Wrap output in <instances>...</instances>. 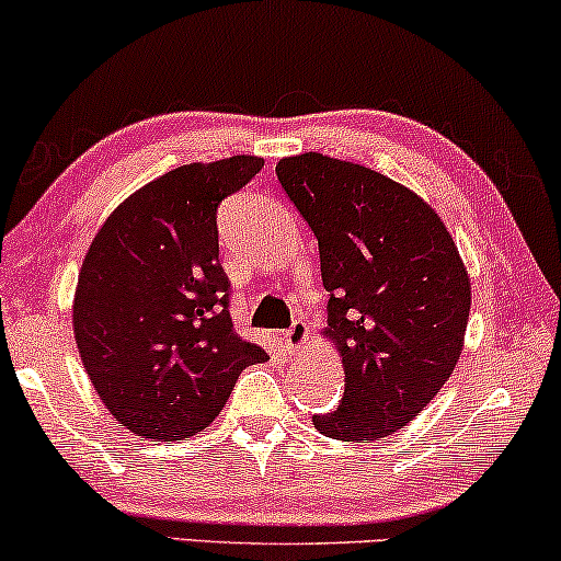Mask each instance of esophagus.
<instances>
[{
    "instance_id": "obj_1",
    "label": "esophagus",
    "mask_w": 561,
    "mask_h": 561,
    "mask_svg": "<svg viewBox=\"0 0 561 561\" xmlns=\"http://www.w3.org/2000/svg\"><path fill=\"white\" fill-rule=\"evenodd\" d=\"M283 343H286L288 353H301L309 343V327L304 322H294L283 332Z\"/></svg>"
}]
</instances>
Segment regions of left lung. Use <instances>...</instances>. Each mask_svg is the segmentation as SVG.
<instances>
[{
	"instance_id": "8db88e82",
	"label": "left lung",
	"mask_w": 561,
	"mask_h": 561,
	"mask_svg": "<svg viewBox=\"0 0 561 561\" xmlns=\"http://www.w3.org/2000/svg\"><path fill=\"white\" fill-rule=\"evenodd\" d=\"M319 242L330 290L324 337L345 394L314 427L334 440H378L431 404L463 351L471 280L435 208L368 167L317 151L275 164Z\"/></svg>"
}]
</instances>
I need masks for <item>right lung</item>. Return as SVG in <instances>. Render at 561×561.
Wrapping results in <instances>:
<instances>
[{
    "label": "right lung",
    "instance_id": "right-lung-1",
    "mask_svg": "<svg viewBox=\"0 0 561 561\" xmlns=\"http://www.w3.org/2000/svg\"><path fill=\"white\" fill-rule=\"evenodd\" d=\"M260 157L193 162L128 195L79 271L75 340L105 410L130 433L183 440L214 423L239 374L267 353L229 317L216 208Z\"/></svg>",
    "mask_w": 561,
    "mask_h": 561
}]
</instances>
